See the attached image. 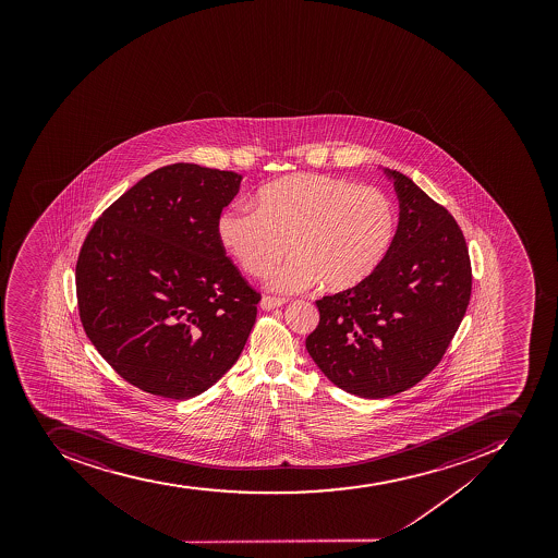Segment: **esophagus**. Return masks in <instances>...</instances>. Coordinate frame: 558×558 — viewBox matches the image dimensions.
<instances>
[{
  "label": "esophagus",
  "instance_id": "esophagus-1",
  "mask_svg": "<svg viewBox=\"0 0 558 558\" xmlns=\"http://www.w3.org/2000/svg\"><path fill=\"white\" fill-rule=\"evenodd\" d=\"M281 305H286V300H281V298L264 296L260 300L262 311H275V308Z\"/></svg>",
  "mask_w": 558,
  "mask_h": 558
}]
</instances>
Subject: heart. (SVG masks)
Returning a JSON list of instances; mask_svg holds the SVG:
<instances>
[{"label":"heart","instance_id":"obj_1","mask_svg":"<svg viewBox=\"0 0 558 558\" xmlns=\"http://www.w3.org/2000/svg\"><path fill=\"white\" fill-rule=\"evenodd\" d=\"M258 207L233 205L217 219V238L272 291L303 292L319 283L341 292L369 280L389 257L398 208L387 194L342 178L292 174L258 191Z\"/></svg>","mask_w":558,"mask_h":558}]
</instances>
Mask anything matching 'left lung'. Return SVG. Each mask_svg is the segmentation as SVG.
Returning <instances> with one entry per match:
<instances>
[{
    "instance_id": "8db88e82",
    "label": "left lung",
    "mask_w": 558,
    "mask_h": 558,
    "mask_svg": "<svg viewBox=\"0 0 558 558\" xmlns=\"http://www.w3.org/2000/svg\"><path fill=\"white\" fill-rule=\"evenodd\" d=\"M400 199L395 246L359 287L317 300L306 351L350 395L389 398L439 364L471 298V262L453 216L409 177L385 168Z\"/></svg>"
}]
</instances>
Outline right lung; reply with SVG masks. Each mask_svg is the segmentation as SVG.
<instances>
[{"label":"right lung","instance_id":"obj_1","mask_svg":"<svg viewBox=\"0 0 558 558\" xmlns=\"http://www.w3.org/2000/svg\"><path fill=\"white\" fill-rule=\"evenodd\" d=\"M241 174L173 163L110 205L76 264L80 319L99 355L149 395L189 400L241 356L260 300L217 219Z\"/></svg>","mask_w":558,"mask_h":558}]
</instances>
